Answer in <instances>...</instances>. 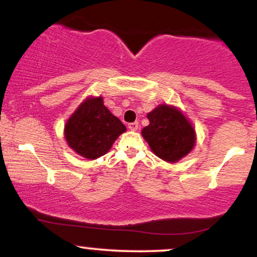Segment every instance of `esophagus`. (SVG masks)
Listing matches in <instances>:
<instances>
[{
	"label": "esophagus",
	"instance_id": "obj_1",
	"mask_svg": "<svg viewBox=\"0 0 257 257\" xmlns=\"http://www.w3.org/2000/svg\"><path fill=\"white\" fill-rule=\"evenodd\" d=\"M128 128L131 130V131H136V130L138 128V122L136 121V122H131V123H128Z\"/></svg>",
	"mask_w": 257,
	"mask_h": 257
}]
</instances>
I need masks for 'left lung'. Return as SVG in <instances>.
<instances>
[{
    "label": "left lung",
    "mask_w": 257,
    "mask_h": 257,
    "mask_svg": "<svg viewBox=\"0 0 257 257\" xmlns=\"http://www.w3.org/2000/svg\"><path fill=\"white\" fill-rule=\"evenodd\" d=\"M147 116L150 123L142 130V136L161 160L176 163L195 147V130L180 108L161 103Z\"/></svg>",
    "instance_id": "1"
}]
</instances>
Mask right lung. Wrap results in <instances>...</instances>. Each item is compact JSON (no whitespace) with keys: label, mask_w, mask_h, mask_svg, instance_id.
I'll return each instance as SVG.
<instances>
[{"label":"right lung","mask_w":257,"mask_h":257,"mask_svg":"<svg viewBox=\"0 0 257 257\" xmlns=\"http://www.w3.org/2000/svg\"><path fill=\"white\" fill-rule=\"evenodd\" d=\"M126 126L103 104L102 96H88L82 101L64 125L69 148L88 160L107 154Z\"/></svg>","instance_id":"add662e5"}]
</instances>
